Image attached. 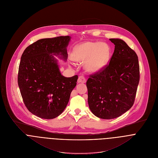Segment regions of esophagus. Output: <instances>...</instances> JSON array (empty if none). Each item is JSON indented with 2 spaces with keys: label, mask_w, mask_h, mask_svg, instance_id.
Instances as JSON below:
<instances>
[{
  "label": "esophagus",
  "mask_w": 158,
  "mask_h": 158,
  "mask_svg": "<svg viewBox=\"0 0 158 158\" xmlns=\"http://www.w3.org/2000/svg\"><path fill=\"white\" fill-rule=\"evenodd\" d=\"M86 81V78L84 77V76H79V78H78V80H77V82L78 83H85Z\"/></svg>",
  "instance_id": "1"
}]
</instances>
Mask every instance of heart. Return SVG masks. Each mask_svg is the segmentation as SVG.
<instances>
[{
  "label": "heart",
  "instance_id": "heart-1",
  "mask_svg": "<svg viewBox=\"0 0 158 158\" xmlns=\"http://www.w3.org/2000/svg\"><path fill=\"white\" fill-rule=\"evenodd\" d=\"M110 57V46L99 42H86L77 46L73 53L75 61H86L85 67L91 73H96L103 69L107 64Z\"/></svg>",
  "mask_w": 158,
  "mask_h": 158
}]
</instances>
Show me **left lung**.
<instances>
[{"instance_id": "left-lung-1", "label": "left lung", "mask_w": 158, "mask_h": 158, "mask_svg": "<svg viewBox=\"0 0 158 158\" xmlns=\"http://www.w3.org/2000/svg\"><path fill=\"white\" fill-rule=\"evenodd\" d=\"M115 45L109 63L89 75L86 82L88 102L97 117L111 119L128 111L134 103L140 81L137 55L119 39H110Z\"/></svg>"}]
</instances>
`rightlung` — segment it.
Masks as SVG:
<instances>
[{
	"label": "right lung",
	"instance_id": "right-lung-1",
	"mask_svg": "<svg viewBox=\"0 0 158 158\" xmlns=\"http://www.w3.org/2000/svg\"><path fill=\"white\" fill-rule=\"evenodd\" d=\"M69 36L42 39L28 46L21 57L18 84L27 109L37 117L51 119L58 117L67 107L78 76H63L57 60H66Z\"/></svg>",
	"mask_w": 158,
	"mask_h": 158
}]
</instances>
